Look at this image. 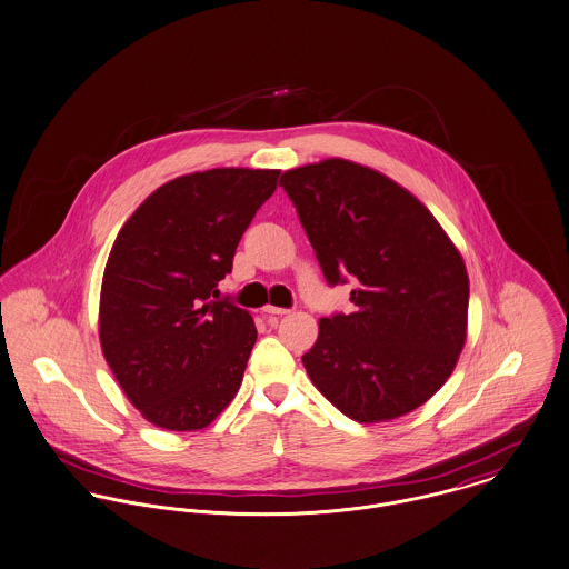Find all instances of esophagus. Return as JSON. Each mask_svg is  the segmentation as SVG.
<instances>
[{
  "label": "esophagus",
  "instance_id": "34e87169",
  "mask_svg": "<svg viewBox=\"0 0 569 569\" xmlns=\"http://www.w3.org/2000/svg\"><path fill=\"white\" fill-rule=\"evenodd\" d=\"M290 310H286V308H274V306H266L263 308V316L266 318H279V316L288 315Z\"/></svg>",
  "mask_w": 569,
  "mask_h": 569
}]
</instances>
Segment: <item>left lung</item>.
Returning a JSON list of instances; mask_svg holds the SVG:
<instances>
[{
	"instance_id": "1",
	"label": "left lung",
	"mask_w": 569,
	"mask_h": 569,
	"mask_svg": "<svg viewBox=\"0 0 569 569\" xmlns=\"http://www.w3.org/2000/svg\"><path fill=\"white\" fill-rule=\"evenodd\" d=\"M329 286L353 281L351 315L320 318L303 365L358 423L426 403L467 336L465 261L412 193L371 168L327 159L281 174Z\"/></svg>"
}]
</instances>
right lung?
Segmentation results:
<instances>
[{"instance_id": "right-lung-1", "label": "right lung", "mask_w": 569, "mask_h": 569, "mask_svg": "<svg viewBox=\"0 0 569 569\" xmlns=\"http://www.w3.org/2000/svg\"><path fill=\"white\" fill-rule=\"evenodd\" d=\"M279 170L216 168L152 191L127 220L100 292L102 353L130 403L174 432L207 428L236 397L253 318L213 301Z\"/></svg>"}]
</instances>
